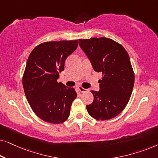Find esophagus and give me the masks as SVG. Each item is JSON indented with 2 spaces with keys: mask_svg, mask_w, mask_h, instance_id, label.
Here are the masks:
<instances>
[{
  "mask_svg": "<svg viewBox=\"0 0 158 158\" xmlns=\"http://www.w3.org/2000/svg\"><path fill=\"white\" fill-rule=\"evenodd\" d=\"M77 88H78V90L81 93H83V92H85V91H86V90H87V89H85V88H83V87H81V86H78V87H77Z\"/></svg>",
  "mask_w": 158,
  "mask_h": 158,
  "instance_id": "esophagus-1",
  "label": "esophagus"
}]
</instances>
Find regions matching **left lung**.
Instances as JSON below:
<instances>
[{
	"instance_id": "left-lung-1",
	"label": "left lung",
	"mask_w": 158,
	"mask_h": 158,
	"mask_svg": "<svg viewBox=\"0 0 158 158\" xmlns=\"http://www.w3.org/2000/svg\"><path fill=\"white\" fill-rule=\"evenodd\" d=\"M79 45L94 70L103 75L100 90H91L94 101L86 109L97 120L111 119L124 109L132 92L135 74L129 56L122 45L109 38L79 40Z\"/></svg>"
}]
</instances>
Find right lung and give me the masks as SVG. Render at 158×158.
I'll return each mask as SVG.
<instances>
[{
	"mask_svg": "<svg viewBox=\"0 0 158 158\" xmlns=\"http://www.w3.org/2000/svg\"><path fill=\"white\" fill-rule=\"evenodd\" d=\"M77 40L47 42L36 46L28 58L23 87L28 102L41 119L60 124L69 117L77 94L58 83L67 57L77 49Z\"/></svg>",
	"mask_w": 158,
	"mask_h": 158,
	"instance_id": "1",
	"label": "right lung"
}]
</instances>
